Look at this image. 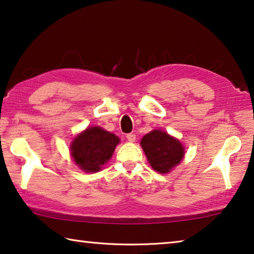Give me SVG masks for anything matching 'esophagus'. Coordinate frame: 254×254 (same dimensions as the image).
I'll return each instance as SVG.
<instances>
[{
    "instance_id": "1",
    "label": "esophagus",
    "mask_w": 254,
    "mask_h": 254,
    "mask_svg": "<svg viewBox=\"0 0 254 254\" xmlns=\"http://www.w3.org/2000/svg\"><path fill=\"white\" fill-rule=\"evenodd\" d=\"M127 139L130 141V142H134L135 134H134V133H128V134H127Z\"/></svg>"
}]
</instances>
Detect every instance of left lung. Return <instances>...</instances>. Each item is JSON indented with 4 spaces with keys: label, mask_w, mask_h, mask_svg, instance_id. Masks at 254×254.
I'll return each mask as SVG.
<instances>
[{
    "label": "left lung",
    "mask_w": 254,
    "mask_h": 254,
    "mask_svg": "<svg viewBox=\"0 0 254 254\" xmlns=\"http://www.w3.org/2000/svg\"><path fill=\"white\" fill-rule=\"evenodd\" d=\"M140 144L150 166L159 174L170 173L185 156V148L180 141L162 130L149 132L142 137Z\"/></svg>",
    "instance_id": "left-lung-1"
}]
</instances>
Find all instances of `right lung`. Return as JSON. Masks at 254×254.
I'll use <instances>...</instances> for the list:
<instances>
[{
    "instance_id": "add662e5",
    "label": "right lung",
    "mask_w": 254,
    "mask_h": 254,
    "mask_svg": "<svg viewBox=\"0 0 254 254\" xmlns=\"http://www.w3.org/2000/svg\"><path fill=\"white\" fill-rule=\"evenodd\" d=\"M119 137L100 127H87L70 144L72 160L86 173H97L110 160Z\"/></svg>"
}]
</instances>
